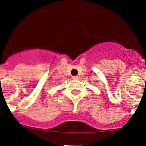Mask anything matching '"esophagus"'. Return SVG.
Masks as SVG:
<instances>
[{"label":"esophagus","mask_w":146,"mask_h":146,"mask_svg":"<svg viewBox=\"0 0 146 146\" xmlns=\"http://www.w3.org/2000/svg\"><path fill=\"white\" fill-rule=\"evenodd\" d=\"M72 79H73V80H78V79H79V77H78V76H73V77H72Z\"/></svg>","instance_id":"34e87169"}]
</instances>
